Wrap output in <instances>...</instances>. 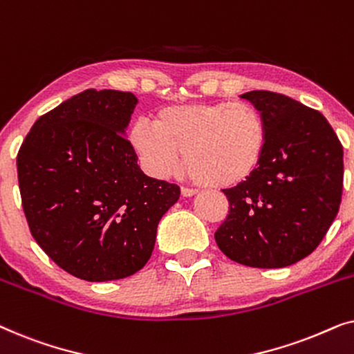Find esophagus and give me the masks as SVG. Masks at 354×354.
<instances>
[{"instance_id": "esophagus-1", "label": "esophagus", "mask_w": 354, "mask_h": 354, "mask_svg": "<svg viewBox=\"0 0 354 354\" xmlns=\"http://www.w3.org/2000/svg\"><path fill=\"white\" fill-rule=\"evenodd\" d=\"M180 193H182V196H183V198H192V196H195V195H196V190H193V188L182 187Z\"/></svg>"}]
</instances>
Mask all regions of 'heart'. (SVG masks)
Wrapping results in <instances>:
<instances>
[{"label":"heart","mask_w":354,"mask_h":354,"mask_svg":"<svg viewBox=\"0 0 354 354\" xmlns=\"http://www.w3.org/2000/svg\"><path fill=\"white\" fill-rule=\"evenodd\" d=\"M129 145L153 177L166 178L180 166L207 187L243 182L263 161L268 127L251 104L192 103L167 106L154 125L140 119L129 130Z\"/></svg>","instance_id":"obj_1"}]
</instances>
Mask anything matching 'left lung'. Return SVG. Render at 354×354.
Masks as SVG:
<instances>
[{
	"mask_svg": "<svg viewBox=\"0 0 354 354\" xmlns=\"http://www.w3.org/2000/svg\"><path fill=\"white\" fill-rule=\"evenodd\" d=\"M241 98L263 114L268 145L258 169L224 190L230 209L214 236L235 263L287 268L317 248L337 217L343 148L327 119L297 100L266 90Z\"/></svg>",
	"mask_w": 354,
	"mask_h": 354,
	"instance_id": "obj_1",
	"label": "left lung"
}]
</instances>
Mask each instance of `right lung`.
I'll use <instances>...</instances> for the list:
<instances>
[{"mask_svg": "<svg viewBox=\"0 0 354 354\" xmlns=\"http://www.w3.org/2000/svg\"><path fill=\"white\" fill-rule=\"evenodd\" d=\"M138 100L88 88L33 124L17 154L22 207L40 248L66 272L108 282L148 263L161 217L180 196L145 176L125 138Z\"/></svg>", "mask_w": 354, "mask_h": 354, "instance_id": "obj_1", "label": "right lung"}]
</instances>
